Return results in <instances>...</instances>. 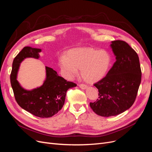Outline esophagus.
<instances>
[{"instance_id": "1", "label": "esophagus", "mask_w": 152, "mask_h": 152, "mask_svg": "<svg viewBox=\"0 0 152 152\" xmlns=\"http://www.w3.org/2000/svg\"><path fill=\"white\" fill-rule=\"evenodd\" d=\"M79 86L80 88H81L82 89H86L87 87V86L85 84H79Z\"/></svg>"}]
</instances>
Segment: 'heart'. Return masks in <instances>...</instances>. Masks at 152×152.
I'll return each instance as SVG.
<instances>
[{"label":"heart","instance_id":"b5f03b06","mask_svg":"<svg viewBox=\"0 0 152 152\" xmlns=\"http://www.w3.org/2000/svg\"><path fill=\"white\" fill-rule=\"evenodd\" d=\"M112 58L105 50L92 48H77L69 50L66 56L59 59V66L64 75L72 80L80 70L82 77L89 83H94L104 78L108 72Z\"/></svg>","mask_w":152,"mask_h":152}]
</instances>
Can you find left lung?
I'll return each mask as SVG.
<instances>
[{"mask_svg":"<svg viewBox=\"0 0 152 152\" xmlns=\"http://www.w3.org/2000/svg\"><path fill=\"white\" fill-rule=\"evenodd\" d=\"M116 61L107 75L94 86L99 98L90 107L102 117L115 116L134 103L141 80L138 55L127 42L114 40L110 44Z\"/></svg>","mask_w":152,"mask_h":152,"instance_id":"8db88e82","label":"left lung"}]
</instances>
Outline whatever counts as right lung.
Wrapping results in <instances>:
<instances>
[{
	"instance_id": "right-lung-1",
	"label": "right lung",
	"mask_w": 152,
	"mask_h": 152,
	"mask_svg": "<svg viewBox=\"0 0 152 152\" xmlns=\"http://www.w3.org/2000/svg\"><path fill=\"white\" fill-rule=\"evenodd\" d=\"M40 49L26 46L14 59L10 79L16 102L26 111L41 118L51 117L65 103L66 91L76 84L59 76L53 68L45 66L46 78L43 84L32 90H26L17 80L20 63L26 58L39 59Z\"/></svg>"
}]
</instances>
